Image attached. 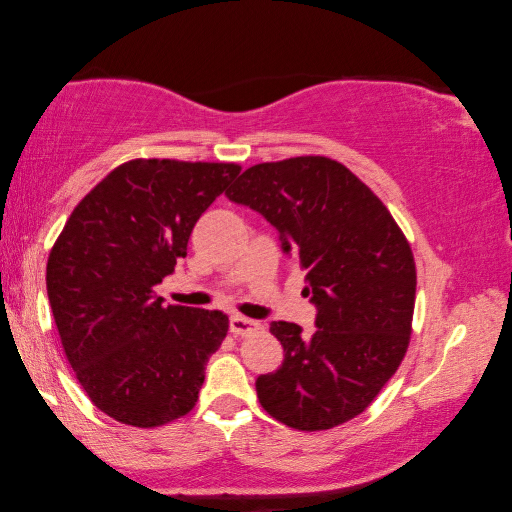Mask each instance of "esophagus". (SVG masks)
I'll list each match as a JSON object with an SVG mask.
<instances>
[{
	"instance_id": "obj_1",
	"label": "esophagus",
	"mask_w": 512,
	"mask_h": 512,
	"mask_svg": "<svg viewBox=\"0 0 512 512\" xmlns=\"http://www.w3.org/2000/svg\"><path fill=\"white\" fill-rule=\"evenodd\" d=\"M229 326H231L233 335H247V333H254L258 329V322L249 320V317H242V315H231Z\"/></svg>"
}]
</instances>
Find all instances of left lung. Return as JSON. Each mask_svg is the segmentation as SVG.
Returning <instances> with one entry per match:
<instances>
[{
	"instance_id": "obj_1",
	"label": "left lung",
	"mask_w": 512,
	"mask_h": 512,
	"mask_svg": "<svg viewBox=\"0 0 512 512\" xmlns=\"http://www.w3.org/2000/svg\"><path fill=\"white\" fill-rule=\"evenodd\" d=\"M226 197L279 231L283 254L308 272L304 290L317 308L311 335L270 324L283 363L256 379L261 406L299 431L354 420L408 349L417 274L404 233L354 172L326 156L249 167Z\"/></svg>"
}]
</instances>
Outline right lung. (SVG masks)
<instances>
[{
	"instance_id": "right-lung-1",
	"label": "right lung",
	"mask_w": 512,
	"mask_h": 512,
	"mask_svg": "<svg viewBox=\"0 0 512 512\" xmlns=\"http://www.w3.org/2000/svg\"><path fill=\"white\" fill-rule=\"evenodd\" d=\"M233 163L136 158L74 208L47 261V295L74 374L113 420L152 429L192 410L229 317L165 306L154 288L186 258Z\"/></svg>"
}]
</instances>
